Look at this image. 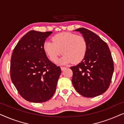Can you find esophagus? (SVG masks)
<instances>
[{
  "instance_id": "34e87169",
  "label": "esophagus",
  "mask_w": 124,
  "mask_h": 124,
  "mask_svg": "<svg viewBox=\"0 0 124 124\" xmlns=\"http://www.w3.org/2000/svg\"><path fill=\"white\" fill-rule=\"evenodd\" d=\"M66 69V67H61V70H62V71H63L64 69Z\"/></svg>"
}]
</instances>
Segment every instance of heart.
Wrapping results in <instances>:
<instances>
[{
	"label": "heart",
	"mask_w": 124,
	"mask_h": 124,
	"mask_svg": "<svg viewBox=\"0 0 124 124\" xmlns=\"http://www.w3.org/2000/svg\"><path fill=\"white\" fill-rule=\"evenodd\" d=\"M52 41H46L43 48L53 62H55L62 54L64 55L59 61L62 64L72 62L73 64H78L85 57L87 43L82 36L70 33H62L52 37Z\"/></svg>",
	"instance_id": "obj_1"
}]
</instances>
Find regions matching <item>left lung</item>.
Listing matches in <instances>:
<instances>
[{"label":"left lung","instance_id":"left-lung-1","mask_svg":"<svg viewBox=\"0 0 124 124\" xmlns=\"http://www.w3.org/2000/svg\"><path fill=\"white\" fill-rule=\"evenodd\" d=\"M74 31L82 34L85 39L87 52L82 62L70 68L73 71V85L85 97L99 96L108 89L114 70L109 47L98 35L87 29Z\"/></svg>","mask_w":124,"mask_h":124}]
</instances>
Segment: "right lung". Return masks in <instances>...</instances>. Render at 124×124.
<instances>
[{"mask_svg":"<svg viewBox=\"0 0 124 124\" xmlns=\"http://www.w3.org/2000/svg\"><path fill=\"white\" fill-rule=\"evenodd\" d=\"M52 33L28 32L18 41L12 55V82L20 95L30 102H45L56 91L62 70L49 60L43 48L45 40Z\"/></svg>","mask_w":124,"mask_h":124,"instance_id":"add662e5","label":"right lung"}]
</instances>
